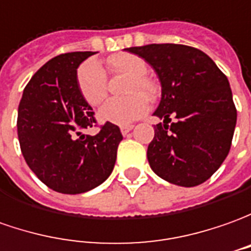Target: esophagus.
<instances>
[{
	"instance_id": "1",
	"label": "esophagus",
	"mask_w": 251,
	"mask_h": 251,
	"mask_svg": "<svg viewBox=\"0 0 251 251\" xmlns=\"http://www.w3.org/2000/svg\"><path fill=\"white\" fill-rule=\"evenodd\" d=\"M133 129V125H125V126H121V132H122V134L125 136V134H127V133L130 132Z\"/></svg>"
}]
</instances>
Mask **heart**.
Masks as SVG:
<instances>
[{
  "mask_svg": "<svg viewBox=\"0 0 251 251\" xmlns=\"http://www.w3.org/2000/svg\"><path fill=\"white\" fill-rule=\"evenodd\" d=\"M107 63L112 73L129 76L125 86V93L129 96L107 100L99 110V118L114 125H129L147 112V97H155L156 86L146 76L147 63L137 54H117ZM76 82L81 95L90 105L100 104L107 96V76L96 60H86L78 68Z\"/></svg>",
  "mask_w": 251,
  "mask_h": 251,
  "instance_id": "1",
  "label": "heart"
}]
</instances>
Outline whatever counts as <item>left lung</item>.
<instances>
[{
	"label": "left lung",
	"mask_w": 251,
	"mask_h": 251,
	"mask_svg": "<svg viewBox=\"0 0 251 251\" xmlns=\"http://www.w3.org/2000/svg\"><path fill=\"white\" fill-rule=\"evenodd\" d=\"M151 64L162 85L154 115L163 124L147 150L155 175L181 187L209 180L229 152L236 108L226 74L197 48L151 44L126 48ZM170 116L176 121L170 126Z\"/></svg>",
	"instance_id": "obj_1"
}]
</instances>
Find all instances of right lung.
I'll return each mask as SVG.
<instances>
[{
    "instance_id": "add662e5",
    "label": "right lung",
    "mask_w": 251,
    "mask_h": 251,
    "mask_svg": "<svg viewBox=\"0 0 251 251\" xmlns=\"http://www.w3.org/2000/svg\"><path fill=\"white\" fill-rule=\"evenodd\" d=\"M96 52L53 57L32 75L18 111V137L25 163L42 183L60 194H82L111 175L122 137L105 122L95 136L93 108L78 89L76 68Z\"/></svg>"
}]
</instances>
